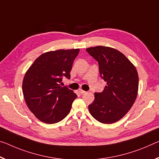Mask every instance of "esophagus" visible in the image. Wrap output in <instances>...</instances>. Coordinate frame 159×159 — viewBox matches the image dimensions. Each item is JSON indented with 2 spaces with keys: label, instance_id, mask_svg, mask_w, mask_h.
I'll return each mask as SVG.
<instances>
[{
  "label": "esophagus",
  "instance_id": "obj_1",
  "mask_svg": "<svg viewBox=\"0 0 159 159\" xmlns=\"http://www.w3.org/2000/svg\"><path fill=\"white\" fill-rule=\"evenodd\" d=\"M79 93L81 95H83V94H85V93H86V91H85V90H79Z\"/></svg>",
  "mask_w": 159,
  "mask_h": 159
}]
</instances>
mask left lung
<instances>
[{
  "instance_id": "obj_1",
  "label": "left lung",
  "mask_w": 159,
  "mask_h": 159,
  "mask_svg": "<svg viewBox=\"0 0 159 159\" xmlns=\"http://www.w3.org/2000/svg\"><path fill=\"white\" fill-rule=\"evenodd\" d=\"M98 62L100 77L107 83L102 93H95L89 112L98 122L112 124L124 117L137 96V70L122 53L111 47L86 49Z\"/></svg>"
}]
</instances>
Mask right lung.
<instances>
[{
	"mask_svg": "<svg viewBox=\"0 0 159 159\" xmlns=\"http://www.w3.org/2000/svg\"><path fill=\"white\" fill-rule=\"evenodd\" d=\"M79 49H59L42 54L25 75L22 93L25 102L37 119L47 124L59 122L69 114L77 95L66 86L70 71Z\"/></svg>",
	"mask_w": 159,
	"mask_h": 159,
	"instance_id": "right-lung-1",
	"label": "right lung"
}]
</instances>
